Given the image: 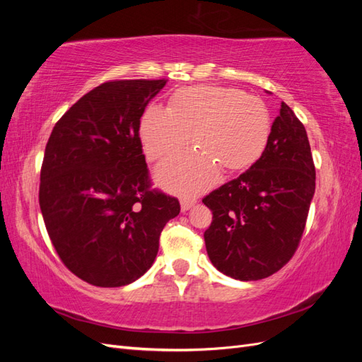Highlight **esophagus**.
<instances>
[{
	"label": "esophagus",
	"instance_id": "1",
	"mask_svg": "<svg viewBox=\"0 0 362 362\" xmlns=\"http://www.w3.org/2000/svg\"><path fill=\"white\" fill-rule=\"evenodd\" d=\"M194 204H196L194 199H182V201H181V210H182V211H189Z\"/></svg>",
	"mask_w": 362,
	"mask_h": 362
}]
</instances>
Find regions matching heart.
Returning <instances> with one entry per match:
<instances>
[{"instance_id": "b5f03b06", "label": "heart", "mask_w": 362, "mask_h": 362, "mask_svg": "<svg viewBox=\"0 0 362 362\" xmlns=\"http://www.w3.org/2000/svg\"><path fill=\"white\" fill-rule=\"evenodd\" d=\"M272 131L269 108L259 98L221 86H192L175 92L168 110L151 105L140 119V139L151 160H164L192 141L157 169L164 189L196 196L214 185L221 169L240 172L264 154Z\"/></svg>"}]
</instances>
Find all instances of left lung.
<instances>
[{"instance_id":"1","label":"left lung","mask_w":362,"mask_h":362,"mask_svg":"<svg viewBox=\"0 0 362 362\" xmlns=\"http://www.w3.org/2000/svg\"><path fill=\"white\" fill-rule=\"evenodd\" d=\"M314 190L308 136L291 108L281 103L264 154L202 199L213 211L204 234L213 266L238 281L276 273L299 246Z\"/></svg>"}]
</instances>
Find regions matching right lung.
<instances>
[{"instance_id": "obj_1", "label": "right lung", "mask_w": 362, "mask_h": 362, "mask_svg": "<svg viewBox=\"0 0 362 362\" xmlns=\"http://www.w3.org/2000/svg\"><path fill=\"white\" fill-rule=\"evenodd\" d=\"M168 80L95 87L54 127L39 204L63 264L96 287H122L149 270L158 240L180 214L177 198L149 189L140 117Z\"/></svg>"}]
</instances>
